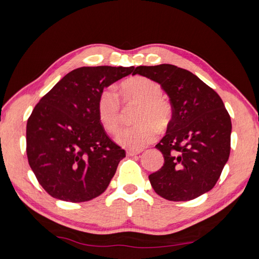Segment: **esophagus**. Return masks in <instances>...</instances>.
Here are the masks:
<instances>
[{"instance_id":"1","label":"esophagus","mask_w":259,"mask_h":259,"mask_svg":"<svg viewBox=\"0 0 259 259\" xmlns=\"http://www.w3.org/2000/svg\"><path fill=\"white\" fill-rule=\"evenodd\" d=\"M140 152H141V150H138V151H136V150H128V151H126V155H128L129 157H133V156L139 155Z\"/></svg>"}]
</instances>
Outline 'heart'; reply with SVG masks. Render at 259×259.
<instances>
[{
    "label": "heart",
    "mask_w": 259,
    "mask_h": 259,
    "mask_svg": "<svg viewBox=\"0 0 259 259\" xmlns=\"http://www.w3.org/2000/svg\"><path fill=\"white\" fill-rule=\"evenodd\" d=\"M121 95L126 103H140L136 121L115 135V141L130 150H141L156 139L158 129H163L171 119V106L162 97V88L145 76H135L121 85ZM98 112L103 128L114 133L121 122V106L112 88L104 89L98 101Z\"/></svg>",
    "instance_id": "heart-1"
}]
</instances>
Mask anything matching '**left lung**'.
<instances>
[{"label":"left lung","mask_w":259,"mask_h":259,"mask_svg":"<svg viewBox=\"0 0 259 259\" xmlns=\"http://www.w3.org/2000/svg\"><path fill=\"white\" fill-rule=\"evenodd\" d=\"M133 74L160 84L172 107L166 136L156 145L164 162L149 176L153 190L171 201L211 190L230 153L232 121L222 98L190 71L172 64L140 65Z\"/></svg>","instance_id":"obj_1"}]
</instances>
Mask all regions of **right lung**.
<instances>
[{
    "instance_id": "right-lung-1",
    "label": "right lung",
    "mask_w": 259,
    "mask_h": 259,
    "mask_svg": "<svg viewBox=\"0 0 259 259\" xmlns=\"http://www.w3.org/2000/svg\"><path fill=\"white\" fill-rule=\"evenodd\" d=\"M134 69H75L33 109L26 123L27 160L38 184L53 198L83 202L108 188L125 151L107 136L98 101L104 88Z\"/></svg>"
}]
</instances>
